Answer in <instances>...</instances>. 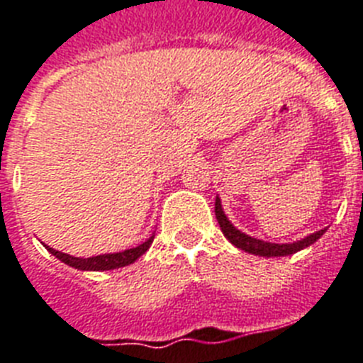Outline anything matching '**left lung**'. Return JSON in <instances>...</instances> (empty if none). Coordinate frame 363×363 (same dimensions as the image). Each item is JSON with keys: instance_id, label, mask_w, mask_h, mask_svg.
<instances>
[{"instance_id": "left-lung-1", "label": "left lung", "mask_w": 363, "mask_h": 363, "mask_svg": "<svg viewBox=\"0 0 363 363\" xmlns=\"http://www.w3.org/2000/svg\"><path fill=\"white\" fill-rule=\"evenodd\" d=\"M215 217H217L218 220V226H220V230H223V233L226 235V239H228L232 245H235L238 248H241V250H245V252L248 254H256V256H289V254H295L298 252V250H302V248L310 247V245H313V242L317 241V239L321 238L323 233H325V230H319V232L311 233V235H308V238H304L302 241H296V242H289V245H278V242H267V241H262V239H256V238H250V235H247V233L239 232L235 226H233L232 223H230L228 218H226V215H224L223 211V206H220V200H215Z\"/></svg>"}]
</instances>
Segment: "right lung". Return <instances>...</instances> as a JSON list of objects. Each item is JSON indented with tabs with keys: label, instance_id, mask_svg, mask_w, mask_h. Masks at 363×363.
<instances>
[{
	"label": "right lung",
	"instance_id": "add662e5",
	"mask_svg": "<svg viewBox=\"0 0 363 363\" xmlns=\"http://www.w3.org/2000/svg\"><path fill=\"white\" fill-rule=\"evenodd\" d=\"M154 238H150L148 241H145L143 245L135 248H128L124 252H116V254H101V256H94V257H74L70 254H62L59 250H53V248L46 247L50 252L53 254L55 257H59L62 263H67L70 267L79 269V271H109V269H118V267H125V265H130L133 263L137 257H140L143 254L146 252L152 245Z\"/></svg>",
	"mask_w": 363,
	"mask_h": 363
}]
</instances>
